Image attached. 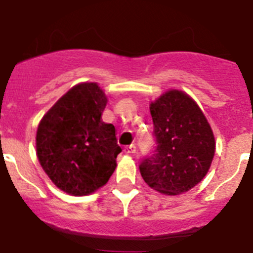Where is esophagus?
Instances as JSON below:
<instances>
[{
	"mask_svg": "<svg viewBox=\"0 0 253 253\" xmlns=\"http://www.w3.org/2000/svg\"><path fill=\"white\" fill-rule=\"evenodd\" d=\"M137 152V146L135 144H130V146H126L125 147V153L128 154H133Z\"/></svg>",
	"mask_w": 253,
	"mask_h": 253,
	"instance_id": "esophagus-1",
	"label": "esophagus"
}]
</instances>
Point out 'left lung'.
I'll return each instance as SVG.
<instances>
[{"instance_id": "8db88e82", "label": "left lung", "mask_w": 253, "mask_h": 253, "mask_svg": "<svg viewBox=\"0 0 253 253\" xmlns=\"http://www.w3.org/2000/svg\"><path fill=\"white\" fill-rule=\"evenodd\" d=\"M153 154L140 161L143 180L167 195L185 193L207 175L215 140L200 107L182 91L163 93L151 104Z\"/></svg>"}]
</instances>
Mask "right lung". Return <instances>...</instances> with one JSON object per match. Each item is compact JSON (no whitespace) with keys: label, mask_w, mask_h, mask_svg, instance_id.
I'll return each instance as SVG.
<instances>
[{"label":"right lung","mask_w":253,"mask_h":253,"mask_svg":"<svg viewBox=\"0 0 253 253\" xmlns=\"http://www.w3.org/2000/svg\"><path fill=\"white\" fill-rule=\"evenodd\" d=\"M106 96L96 84H80L44 115L37 131L39 162L54 185L87 195L106 184L122 152L115 126L101 120Z\"/></svg>","instance_id":"add662e5"}]
</instances>
